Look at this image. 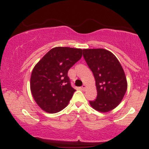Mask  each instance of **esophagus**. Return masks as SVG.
<instances>
[{
    "label": "esophagus",
    "instance_id": "esophagus-1",
    "mask_svg": "<svg viewBox=\"0 0 149 149\" xmlns=\"http://www.w3.org/2000/svg\"><path fill=\"white\" fill-rule=\"evenodd\" d=\"M87 88V85L85 84H83V86H82V90H85V89Z\"/></svg>",
    "mask_w": 149,
    "mask_h": 149
}]
</instances>
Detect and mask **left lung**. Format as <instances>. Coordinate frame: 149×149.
<instances>
[{"instance_id": "obj_1", "label": "left lung", "mask_w": 149, "mask_h": 149, "mask_svg": "<svg viewBox=\"0 0 149 149\" xmlns=\"http://www.w3.org/2000/svg\"><path fill=\"white\" fill-rule=\"evenodd\" d=\"M83 57L95 79L97 97L90 106L105 113L118 106L125 95L127 82L124 70L116 57L107 49H84Z\"/></svg>"}]
</instances>
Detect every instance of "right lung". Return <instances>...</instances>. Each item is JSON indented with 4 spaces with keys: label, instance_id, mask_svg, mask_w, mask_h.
<instances>
[{
    "label": "right lung",
    "instance_id": "1",
    "mask_svg": "<svg viewBox=\"0 0 149 149\" xmlns=\"http://www.w3.org/2000/svg\"><path fill=\"white\" fill-rule=\"evenodd\" d=\"M83 55V49L68 47L51 49L34 66L30 80L32 96L43 111L54 113L64 109L76 91L68 71Z\"/></svg>",
    "mask_w": 149,
    "mask_h": 149
}]
</instances>
